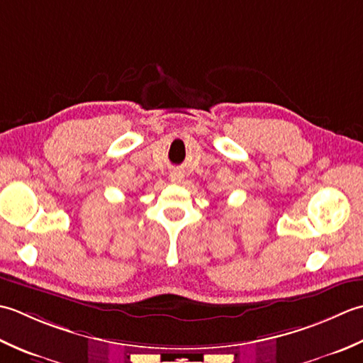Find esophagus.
Instances as JSON below:
<instances>
[{
    "label": "esophagus",
    "mask_w": 363,
    "mask_h": 363,
    "mask_svg": "<svg viewBox=\"0 0 363 363\" xmlns=\"http://www.w3.org/2000/svg\"><path fill=\"white\" fill-rule=\"evenodd\" d=\"M169 179H171L172 183H182L183 174L179 172V171H174V172H171V175H169Z\"/></svg>",
    "instance_id": "esophagus-1"
}]
</instances>
